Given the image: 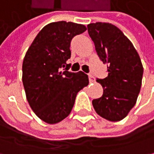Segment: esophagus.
I'll list each match as a JSON object with an SVG mask.
<instances>
[{"label": "esophagus", "instance_id": "esophagus-1", "mask_svg": "<svg viewBox=\"0 0 154 154\" xmlns=\"http://www.w3.org/2000/svg\"><path fill=\"white\" fill-rule=\"evenodd\" d=\"M89 81H90V83H94L95 82V77H93L91 74L89 75Z\"/></svg>", "mask_w": 154, "mask_h": 154}]
</instances>
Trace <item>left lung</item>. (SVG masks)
I'll list each match as a JSON object with an SVG mask.
<instances>
[{
  "label": "left lung",
  "instance_id": "1",
  "mask_svg": "<svg viewBox=\"0 0 154 154\" xmlns=\"http://www.w3.org/2000/svg\"><path fill=\"white\" fill-rule=\"evenodd\" d=\"M99 58L107 64L108 76L97 79L103 96L93 99L96 112L109 121L125 119L136 104L140 91L143 65L131 41L112 23H96L87 26Z\"/></svg>",
  "mask_w": 154,
  "mask_h": 154
}]
</instances>
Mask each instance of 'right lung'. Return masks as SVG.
Listing matches in <instances>:
<instances>
[{
  "label": "right lung",
  "instance_id": "obj_1",
  "mask_svg": "<svg viewBox=\"0 0 154 154\" xmlns=\"http://www.w3.org/2000/svg\"><path fill=\"white\" fill-rule=\"evenodd\" d=\"M83 24L66 22L44 26L28 49L23 63V84L33 112L42 121L57 124L68 117L77 92L88 85L82 71L69 72L72 38L85 31ZM66 66V71L62 68Z\"/></svg>",
  "mask_w": 154,
  "mask_h": 154
}]
</instances>
